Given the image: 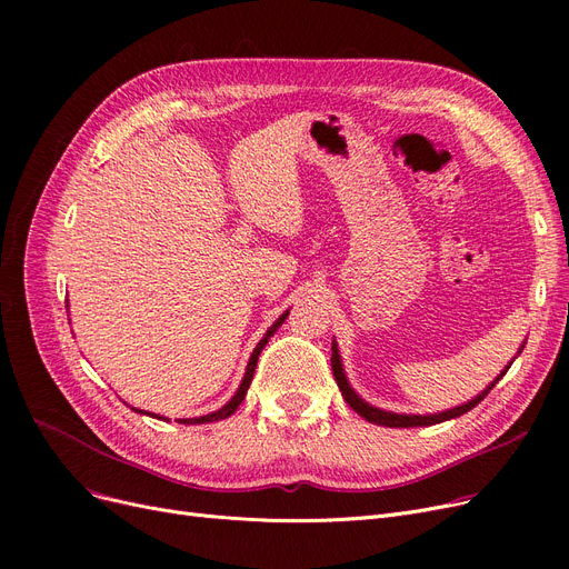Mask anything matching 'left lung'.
<instances>
[{"label":"left lung","mask_w":569,"mask_h":569,"mask_svg":"<svg viewBox=\"0 0 569 569\" xmlns=\"http://www.w3.org/2000/svg\"><path fill=\"white\" fill-rule=\"evenodd\" d=\"M510 367H512V362H510ZM510 367H505V371L487 387V390H485L482 395H477L472 401H468V403H463V406H457V408H452V410L438 412V415H397V412H387V410L373 408V406H369L367 401H362L360 397H357V395L352 392V387L348 385L346 373H343V367H341L339 348H337V343L332 341V371H335V380H337V385H339V390H341L346 403H348L357 415H362L365 420H369V422H373V425H380V427H431V425H438V422H445V420H452V417H459V415L472 410L477 403H480V401L493 390V385L507 373V369H510Z\"/></svg>","instance_id":"left-lung-1"}]
</instances>
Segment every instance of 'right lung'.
<instances>
[{"mask_svg": "<svg viewBox=\"0 0 569 569\" xmlns=\"http://www.w3.org/2000/svg\"><path fill=\"white\" fill-rule=\"evenodd\" d=\"M288 318V311L272 325V327H269V330H267V335L262 337V341L256 346V350H253V355H251V360H249V365H247V373H244V380H242V385H239V390H237V395L223 406V408H219L217 412H212V415H202V417H193V420H191V417H189V420H179V422H182V425H207V422H219V420H226V417H230L237 408H239V403H242L244 401V397H247V390H249V385H251V380H253V371H256V365H258V355H260V350L264 348V343H267V339L269 337H272L277 330H279V327H281V322ZM138 412H142V410H138ZM147 415V412H144ZM159 420H161V417H159Z\"/></svg>", "mask_w": 569, "mask_h": 569, "instance_id": "obj_1", "label": "right lung"}]
</instances>
